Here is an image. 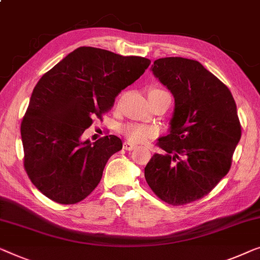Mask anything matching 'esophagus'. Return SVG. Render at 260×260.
Returning a JSON list of instances; mask_svg holds the SVG:
<instances>
[{"label":"esophagus","instance_id":"esophagus-1","mask_svg":"<svg viewBox=\"0 0 260 260\" xmlns=\"http://www.w3.org/2000/svg\"><path fill=\"white\" fill-rule=\"evenodd\" d=\"M123 149L126 150V151H133V150L136 149V145H135L134 143L126 141V142L123 143Z\"/></svg>","mask_w":260,"mask_h":260}]
</instances>
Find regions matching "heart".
Instances as JSON below:
<instances>
[{
    "label": "heart",
    "instance_id": "b5f03b06",
    "mask_svg": "<svg viewBox=\"0 0 260 260\" xmlns=\"http://www.w3.org/2000/svg\"><path fill=\"white\" fill-rule=\"evenodd\" d=\"M161 93H168L165 90L159 88L150 89L149 96H157ZM123 133L125 136L134 143H145L149 139L156 137L158 129L156 126L145 125V124H127L123 127Z\"/></svg>",
    "mask_w": 260,
    "mask_h": 260
}]
</instances>
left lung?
<instances>
[{"label": "left lung", "mask_w": 260, "mask_h": 260, "mask_svg": "<svg viewBox=\"0 0 260 260\" xmlns=\"http://www.w3.org/2000/svg\"><path fill=\"white\" fill-rule=\"evenodd\" d=\"M153 75L170 90L175 110L169 135L158 138L144 169L146 183L168 204L178 206L208 194L230 170L242 136L236 102L223 82L194 59H156Z\"/></svg>", "instance_id": "left-lung-1"}]
</instances>
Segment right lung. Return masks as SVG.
I'll return each instance as SVG.
<instances>
[{
	"instance_id": "1",
	"label": "right lung",
	"mask_w": 260,
	"mask_h": 260,
	"mask_svg": "<svg viewBox=\"0 0 260 260\" xmlns=\"http://www.w3.org/2000/svg\"><path fill=\"white\" fill-rule=\"evenodd\" d=\"M151 61L80 47L37 82L21 123L24 169L31 183L59 204H76L95 190L122 141L109 135L82 141L92 118H102L116 96Z\"/></svg>"
}]
</instances>
